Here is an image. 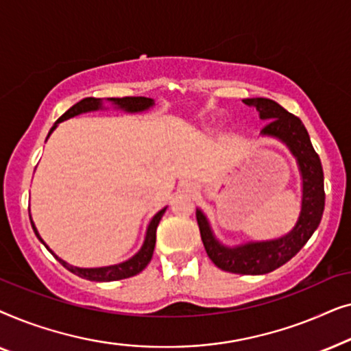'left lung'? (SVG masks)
Instances as JSON below:
<instances>
[{
    "mask_svg": "<svg viewBox=\"0 0 351 351\" xmlns=\"http://www.w3.org/2000/svg\"><path fill=\"white\" fill-rule=\"evenodd\" d=\"M243 102L254 105L261 118L268 119L267 126L262 129L263 136L280 138L297 158L304 182L300 217L286 237L238 247L222 246L214 238L208 219L199 209L196 210V220L206 252L215 267L238 275H265L289 262L318 228L324 210V174L318 153L311 145L308 132L299 118L270 99H244Z\"/></svg>",
    "mask_w": 351,
    "mask_h": 351,
    "instance_id": "left-lung-1",
    "label": "left lung"
}]
</instances>
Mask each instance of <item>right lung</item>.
Returning a JSON list of instances; mask_svg holds the SVG:
<instances>
[{
	"label": "right lung",
	"mask_w": 351,
	"mask_h": 351,
	"mask_svg": "<svg viewBox=\"0 0 351 351\" xmlns=\"http://www.w3.org/2000/svg\"><path fill=\"white\" fill-rule=\"evenodd\" d=\"M112 100L114 105H118L119 108L126 110V112H142V110H147L150 108L153 105V100L152 99H147V97H121V99H108ZM102 108V102H100V99H95V97H86L83 100H80L78 104H75L73 107L66 110V112L62 114V117L57 119L54 126L51 128L49 134L54 131L57 128V124L65 121V119L69 118H73L76 114L80 113H86V112H93V110H99ZM49 134H47V137H49ZM165 209H161L160 213H158L155 217L152 219L150 225H148L147 228V237H145V241H143V246L141 247V251H138L136 256L132 258H129V261L123 262V263H118V265H112V267H102V268H78V267H71L69 263L62 261L56 256L54 252L51 251L49 247L46 246V243L43 241L40 234H38L36 228H35V223L32 222V227H33V232L38 237V239L45 244V246L49 249V251L54 254L57 261H59L62 265H64L66 270L75 273L76 276L80 278H84V280H89V281H97V282H108V281H118V280H124V278H131L134 275H137V273H141L143 268H145L148 263L152 261V256H153V249H155V243H156V228H158V223H160V220L162 217V214H165Z\"/></svg>",
	"instance_id": "add662e5"
}]
</instances>
